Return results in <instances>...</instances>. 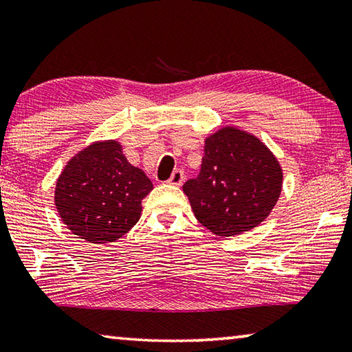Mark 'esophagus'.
Instances as JSON below:
<instances>
[{
	"instance_id": "obj_1",
	"label": "esophagus",
	"mask_w": 352,
	"mask_h": 352,
	"mask_svg": "<svg viewBox=\"0 0 352 352\" xmlns=\"http://www.w3.org/2000/svg\"><path fill=\"white\" fill-rule=\"evenodd\" d=\"M183 180H185V174H183L182 170L177 169V170L172 172V175H170L169 180H167V183H169V185H174V186H180Z\"/></svg>"
}]
</instances>
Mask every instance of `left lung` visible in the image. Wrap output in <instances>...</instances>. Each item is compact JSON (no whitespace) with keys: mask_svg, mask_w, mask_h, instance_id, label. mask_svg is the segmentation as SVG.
Returning <instances> with one entry per match:
<instances>
[{"mask_svg":"<svg viewBox=\"0 0 352 352\" xmlns=\"http://www.w3.org/2000/svg\"><path fill=\"white\" fill-rule=\"evenodd\" d=\"M282 169L263 142L226 126L206 138L202 166L183 191L197 221L217 236L248 232L263 222L282 191Z\"/></svg>","mask_w":352,"mask_h":352,"instance_id":"8db88e82","label":"left lung"}]
</instances>
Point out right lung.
<instances>
[{
	"mask_svg": "<svg viewBox=\"0 0 352 352\" xmlns=\"http://www.w3.org/2000/svg\"><path fill=\"white\" fill-rule=\"evenodd\" d=\"M150 178L131 166L117 141L96 142L69 161L56 183L54 202L64 224L86 241L109 243L141 217Z\"/></svg>",
	"mask_w": 352,
	"mask_h": 352,
	"instance_id": "add662e5",
	"label": "right lung"
}]
</instances>
